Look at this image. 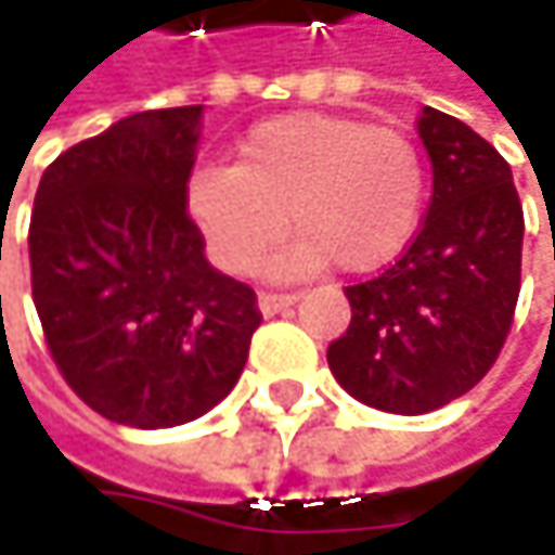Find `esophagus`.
Returning a JSON list of instances; mask_svg holds the SVG:
<instances>
[{
	"mask_svg": "<svg viewBox=\"0 0 555 555\" xmlns=\"http://www.w3.org/2000/svg\"><path fill=\"white\" fill-rule=\"evenodd\" d=\"M292 305H295L292 292H260V311L263 314H279V311H285Z\"/></svg>",
	"mask_w": 555,
	"mask_h": 555,
	"instance_id": "obj_1",
	"label": "esophagus"
}]
</instances>
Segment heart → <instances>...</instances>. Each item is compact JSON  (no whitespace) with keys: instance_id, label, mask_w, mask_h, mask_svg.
Instances as JSON below:
<instances>
[{"instance_id":"obj_1","label":"heart","mask_w":555,"mask_h":555,"mask_svg":"<svg viewBox=\"0 0 555 555\" xmlns=\"http://www.w3.org/2000/svg\"><path fill=\"white\" fill-rule=\"evenodd\" d=\"M424 185L421 151L404 131L292 112L244 134L237 167L195 169L185 205L228 273L254 270L285 221L295 237L273 260L279 276H311L331 260L340 273H373L414 237Z\"/></svg>"}]
</instances>
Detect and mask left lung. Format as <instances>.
I'll return each instance as SVG.
<instances>
[{
	"label": "left lung",
	"mask_w": 555,
	"mask_h": 555,
	"mask_svg": "<svg viewBox=\"0 0 555 555\" xmlns=\"http://www.w3.org/2000/svg\"><path fill=\"white\" fill-rule=\"evenodd\" d=\"M417 131L434 164L427 215L395 263L344 288L353 318L327 347L334 379L388 414H427L482 383L520 292L524 208L507 160L437 108Z\"/></svg>",
	"instance_id": "obj_1"
}]
</instances>
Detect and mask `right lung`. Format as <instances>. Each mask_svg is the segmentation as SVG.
Returning a JSON list of instances; mask_svg holds the SVG:
<instances>
[{
  "label": "right lung",
  "instance_id": "right-lung-1",
  "mask_svg": "<svg viewBox=\"0 0 555 555\" xmlns=\"http://www.w3.org/2000/svg\"><path fill=\"white\" fill-rule=\"evenodd\" d=\"M202 105L138 112L44 169L31 298L60 376L115 424L202 417L244 373L263 314L205 260L185 208Z\"/></svg>",
  "mask_w": 555,
  "mask_h": 555
}]
</instances>
